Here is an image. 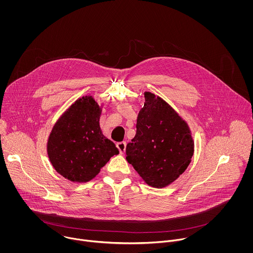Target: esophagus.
I'll return each mask as SVG.
<instances>
[{"label":"esophagus","mask_w":253,"mask_h":253,"mask_svg":"<svg viewBox=\"0 0 253 253\" xmlns=\"http://www.w3.org/2000/svg\"><path fill=\"white\" fill-rule=\"evenodd\" d=\"M126 142H119V143H117V147H118V149L120 150V153H121V154H124V153H125V151H126Z\"/></svg>","instance_id":"34e87169"}]
</instances>
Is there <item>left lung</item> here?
Instances as JSON below:
<instances>
[{
  "mask_svg": "<svg viewBox=\"0 0 253 253\" xmlns=\"http://www.w3.org/2000/svg\"><path fill=\"white\" fill-rule=\"evenodd\" d=\"M136 134L126 145V161L154 188H164L186 170L194 154L187 123L160 96L146 91Z\"/></svg>",
  "mask_w": 253,
  "mask_h": 253,
  "instance_id": "8db88e82",
  "label": "left lung"
}]
</instances>
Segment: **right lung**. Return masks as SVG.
Listing matches in <instances>:
<instances>
[{
    "label": "right lung",
    "instance_id": "1",
    "mask_svg": "<svg viewBox=\"0 0 253 253\" xmlns=\"http://www.w3.org/2000/svg\"><path fill=\"white\" fill-rule=\"evenodd\" d=\"M101 108L92 96H83L53 126L46 150L54 169L64 178L84 183L93 179L119 150L100 128Z\"/></svg>",
    "mask_w": 253,
    "mask_h": 253
}]
</instances>
